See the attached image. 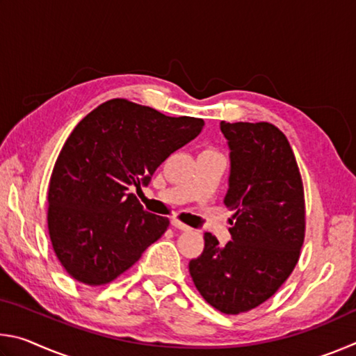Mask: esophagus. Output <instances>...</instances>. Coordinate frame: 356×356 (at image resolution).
<instances>
[{
  "label": "esophagus",
  "instance_id": "34e87169",
  "mask_svg": "<svg viewBox=\"0 0 356 356\" xmlns=\"http://www.w3.org/2000/svg\"><path fill=\"white\" fill-rule=\"evenodd\" d=\"M171 225H172L174 227H176V229H179V231H190V229H191L190 226L184 225L182 221H179V220H176V218L171 220Z\"/></svg>",
  "mask_w": 356,
  "mask_h": 356
}]
</instances>
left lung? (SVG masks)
<instances>
[{
  "instance_id": "left-lung-1",
  "label": "left lung",
  "mask_w": 356,
  "mask_h": 356,
  "mask_svg": "<svg viewBox=\"0 0 356 356\" xmlns=\"http://www.w3.org/2000/svg\"><path fill=\"white\" fill-rule=\"evenodd\" d=\"M231 172L226 207L236 210L232 240L204 234V251L188 264L202 298L225 314L264 303L298 262L305 240V193L286 135L268 122L221 120Z\"/></svg>"
}]
</instances>
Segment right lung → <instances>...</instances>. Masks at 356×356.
<instances>
[{
	"mask_svg": "<svg viewBox=\"0 0 356 356\" xmlns=\"http://www.w3.org/2000/svg\"><path fill=\"white\" fill-rule=\"evenodd\" d=\"M202 127V119L165 116L125 99L78 122L53 168L47 213L53 250L72 278L108 284L163 236L170 220L146 212L129 188L146 186Z\"/></svg>",
	"mask_w": 356,
	"mask_h": 356,
	"instance_id": "add662e5",
	"label": "right lung"
}]
</instances>
